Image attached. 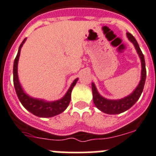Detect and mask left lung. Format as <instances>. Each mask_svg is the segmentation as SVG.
<instances>
[{"label": "left lung", "mask_w": 156, "mask_h": 156, "mask_svg": "<svg viewBox=\"0 0 156 156\" xmlns=\"http://www.w3.org/2000/svg\"><path fill=\"white\" fill-rule=\"evenodd\" d=\"M127 36L129 38V40L134 44L135 48L140 58L141 67H142L140 81L139 82V85L136 88L133 90L132 94H129V96L119 99V100H108V99L101 96L100 94L97 90L96 86L93 82L92 91L94 105H96L98 109H100L101 112H105L107 114H119V113L128 110L138 101L143 92L145 80H146V67H145L144 57V55H143L140 48L139 47L138 43L134 38V36L129 32H127Z\"/></svg>", "instance_id": "1"}]
</instances>
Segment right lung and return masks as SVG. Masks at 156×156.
<instances>
[{
  "mask_svg": "<svg viewBox=\"0 0 156 156\" xmlns=\"http://www.w3.org/2000/svg\"><path fill=\"white\" fill-rule=\"evenodd\" d=\"M26 41V39L23 40L20 46L18 53L16 55L15 60H14L13 64V83L15 90L17 94V97L19 98L20 101L23 105V106L31 112L32 114L36 115L40 117H52L56 115L60 114L61 112H63L67 106L70 104V98H71V92L72 90L75 86L78 78H76L74 82H72L71 86L69 88L67 92L64 95V97L58 101H46L42 99H38V98H33L25 94L22 89L20 83L19 82L17 73V66L18 61H19L20 54V49L22 46Z\"/></svg>",
  "mask_w": 156,
  "mask_h": 156,
  "instance_id": "add662e5",
  "label": "right lung"
}]
</instances>
